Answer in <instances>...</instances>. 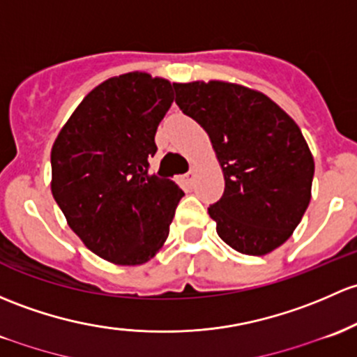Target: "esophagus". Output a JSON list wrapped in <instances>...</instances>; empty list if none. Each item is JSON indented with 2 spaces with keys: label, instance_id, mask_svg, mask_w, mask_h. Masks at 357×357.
Masks as SVG:
<instances>
[{
  "label": "esophagus",
  "instance_id": "esophagus-1",
  "mask_svg": "<svg viewBox=\"0 0 357 357\" xmlns=\"http://www.w3.org/2000/svg\"><path fill=\"white\" fill-rule=\"evenodd\" d=\"M193 178H195V171L193 169H190V171L185 174V179L186 181H193Z\"/></svg>",
  "mask_w": 357,
  "mask_h": 357
}]
</instances>
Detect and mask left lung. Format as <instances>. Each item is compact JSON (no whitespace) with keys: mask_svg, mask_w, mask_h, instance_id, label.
Returning <instances> with one entry per match:
<instances>
[{"mask_svg":"<svg viewBox=\"0 0 357 357\" xmlns=\"http://www.w3.org/2000/svg\"><path fill=\"white\" fill-rule=\"evenodd\" d=\"M176 104L208 133L226 188L208 207L217 234L243 255L286 243L311 200L314 162L301 130L265 93L212 80L172 84Z\"/></svg>","mask_w":357,"mask_h":357,"instance_id":"obj_1","label":"left lung"}]
</instances>
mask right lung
<instances>
[{"instance_id":"1","label":"right lung","mask_w":357,"mask_h":357,"mask_svg":"<svg viewBox=\"0 0 357 357\" xmlns=\"http://www.w3.org/2000/svg\"><path fill=\"white\" fill-rule=\"evenodd\" d=\"M174 100L149 73L119 75L80 102L51 150V191L84 245L116 265L149 261L169 236L183 190L149 172Z\"/></svg>"}]
</instances>
